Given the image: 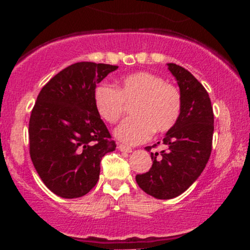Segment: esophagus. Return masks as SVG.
<instances>
[{
  "mask_svg": "<svg viewBox=\"0 0 250 250\" xmlns=\"http://www.w3.org/2000/svg\"><path fill=\"white\" fill-rule=\"evenodd\" d=\"M117 148H119V150L125 151V153H130V151L133 150V149H131L130 147H128V146H125V145H119V146H117Z\"/></svg>",
  "mask_w": 250,
  "mask_h": 250,
  "instance_id": "1",
  "label": "esophagus"
}]
</instances>
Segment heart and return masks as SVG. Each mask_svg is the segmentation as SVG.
<instances>
[{
  "mask_svg": "<svg viewBox=\"0 0 250 250\" xmlns=\"http://www.w3.org/2000/svg\"><path fill=\"white\" fill-rule=\"evenodd\" d=\"M94 105L105 122L114 125L121 119L125 104L133 116L115 129V136L127 145L147 141L151 134L167 133L176 125L182 109L180 90L162 76L137 71L123 76L116 88L101 83L94 89Z\"/></svg>",
  "mask_w": 250,
  "mask_h": 250,
  "instance_id": "heart-1",
  "label": "heart"
}]
</instances>
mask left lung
Returning a JSON list of instances; mask_svg holds the SVG:
<instances>
[{
	"mask_svg": "<svg viewBox=\"0 0 250 250\" xmlns=\"http://www.w3.org/2000/svg\"><path fill=\"white\" fill-rule=\"evenodd\" d=\"M168 69L182 97L180 119L163 139L165 150L150 154L149 171L136 175L139 187L161 200L179 196L197 180L210 157L214 133L213 107L205 87L181 65L168 63Z\"/></svg>",
	"mask_w": 250,
	"mask_h": 250,
	"instance_id": "8db88e82",
	"label": "left lung"
}]
</instances>
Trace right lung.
Returning <instances> with one entry per match:
<instances>
[{
  "label": "right lung",
  "instance_id": "right-lung-1",
  "mask_svg": "<svg viewBox=\"0 0 250 250\" xmlns=\"http://www.w3.org/2000/svg\"><path fill=\"white\" fill-rule=\"evenodd\" d=\"M117 65L77 62L40 91L29 120V154L54 194L75 199L99 181L100 162L115 141L94 105V89Z\"/></svg>",
  "mask_w": 250,
  "mask_h": 250
}]
</instances>
